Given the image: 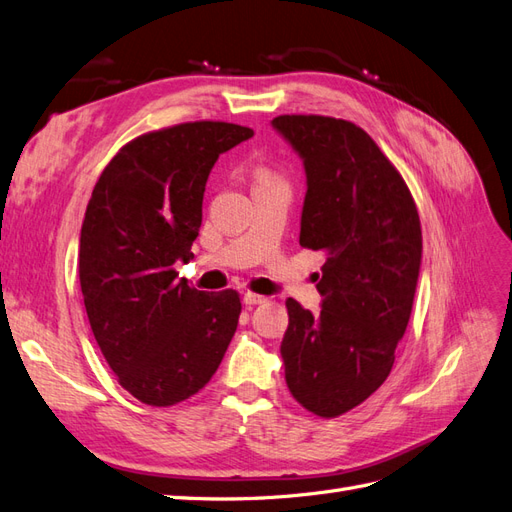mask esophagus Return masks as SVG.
<instances>
[{
  "label": "esophagus",
  "mask_w": 512,
  "mask_h": 512,
  "mask_svg": "<svg viewBox=\"0 0 512 512\" xmlns=\"http://www.w3.org/2000/svg\"><path fill=\"white\" fill-rule=\"evenodd\" d=\"M242 300H244L246 306H255V304H264L266 296H259V294H251V291H246V294L242 296Z\"/></svg>",
  "instance_id": "obj_1"
}]
</instances>
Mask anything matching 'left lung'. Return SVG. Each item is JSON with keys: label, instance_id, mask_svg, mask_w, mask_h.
I'll return each mask as SVG.
<instances>
[{"label": "left lung", "instance_id": "1", "mask_svg": "<svg viewBox=\"0 0 512 512\" xmlns=\"http://www.w3.org/2000/svg\"><path fill=\"white\" fill-rule=\"evenodd\" d=\"M302 158L300 244L324 253L321 311L287 300L285 382L306 410L334 418L386 382L412 315L422 231L401 173L352 122L324 115L272 120Z\"/></svg>", "mask_w": 512, "mask_h": 512}]
</instances>
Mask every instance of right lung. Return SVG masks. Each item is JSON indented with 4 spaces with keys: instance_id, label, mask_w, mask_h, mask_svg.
Segmentation results:
<instances>
[{
    "instance_id": "obj_1",
    "label": "right lung",
    "mask_w": 512,
    "mask_h": 512,
    "mask_svg": "<svg viewBox=\"0 0 512 512\" xmlns=\"http://www.w3.org/2000/svg\"><path fill=\"white\" fill-rule=\"evenodd\" d=\"M251 137L227 122L156 130L124 145L94 186L79 238L83 302L102 356L141 403L193 397L238 328L236 291H197L173 266L193 259L218 156Z\"/></svg>"
}]
</instances>
